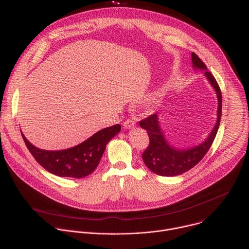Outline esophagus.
I'll return each mask as SVG.
<instances>
[{
	"label": "esophagus",
	"mask_w": 249,
	"mask_h": 249,
	"mask_svg": "<svg viewBox=\"0 0 249 249\" xmlns=\"http://www.w3.org/2000/svg\"><path fill=\"white\" fill-rule=\"evenodd\" d=\"M135 124H136V122H135L133 119H128V120H126V121L124 122L123 126H124L125 129H130V128L134 127Z\"/></svg>",
	"instance_id": "34e87169"
}]
</instances>
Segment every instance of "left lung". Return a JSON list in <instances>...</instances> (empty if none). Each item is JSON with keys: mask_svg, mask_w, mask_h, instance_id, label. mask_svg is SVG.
Listing matches in <instances>:
<instances>
[{"mask_svg": "<svg viewBox=\"0 0 249 249\" xmlns=\"http://www.w3.org/2000/svg\"><path fill=\"white\" fill-rule=\"evenodd\" d=\"M193 69L204 71V76L215 89L218 97L217 121L209 136L198 144L189 148H176L166 140L164 133L159 121V115L153 114L146 119L140 121V126L148 132L150 145L143 153V160L147 167L156 174L160 176L180 175L194 167L207 154L217 135L221 116H222V92L214 76L210 72L206 65L195 54H191Z\"/></svg>", "mask_w": 249, "mask_h": 249, "instance_id": "1", "label": "left lung"}]
</instances>
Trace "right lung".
I'll return each mask as SVG.
<instances>
[{"mask_svg": "<svg viewBox=\"0 0 249 249\" xmlns=\"http://www.w3.org/2000/svg\"><path fill=\"white\" fill-rule=\"evenodd\" d=\"M121 130L119 124L104 128L83 143L66 150L46 151L32 145L21 133L24 143L36 161L52 174L83 178L97 167L108 142Z\"/></svg>", "mask_w": 249, "mask_h": 249, "instance_id": "add662e5", "label": "right lung"}]
</instances>
